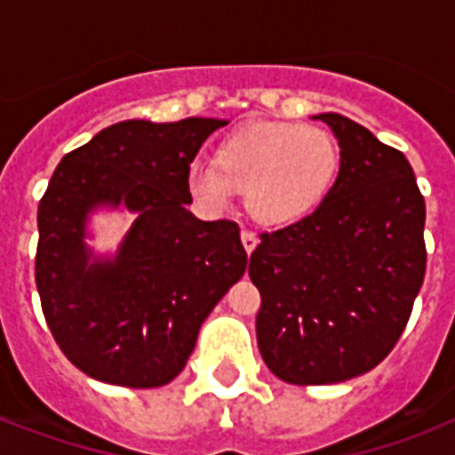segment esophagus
<instances>
[{
	"instance_id": "esophagus-1",
	"label": "esophagus",
	"mask_w": 455,
	"mask_h": 455,
	"mask_svg": "<svg viewBox=\"0 0 455 455\" xmlns=\"http://www.w3.org/2000/svg\"><path fill=\"white\" fill-rule=\"evenodd\" d=\"M241 241H243V248H245V252H248V255H250V252H252V250L257 248V243H259V241H257V235L252 234L250 228H243V231H241Z\"/></svg>"
}]
</instances>
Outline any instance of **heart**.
<instances>
[{
	"mask_svg": "<svg viewBox=\"0 0 455 455\" xmlns=\"http://www.w3.org/2000/svg\"><path fill=\"white\" fill-rule=\"evenodd\" d=\"M339 148L316 124L250 123L221 139L212 163L188 167V191L207 207H227L235 188L264 227L309 217L331 191Z\"/></svg>",
	"mask_w": 455,
	"mask_h": 455,
	"instance_id": "obj_1",
	"label": "heart"
}]
</instances>
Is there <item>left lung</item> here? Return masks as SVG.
<instances>
[{"label":"left lung","mask_w":455,"mask_h":455,"mask_svg":"<svg viewBox=\"0 0 455 455\" xmlns=\"http://www.w3.org/2000/svg\"><path fill=\"white\" fill-rule=\"evenodd\" d=\"M339 174L304 220L259 234L248 274L262 295L257 345L292 385L368 373L402 338L425 278V198L406 156L323 113Z\"/></svg>","instance_id":"left-lung-1"}]
</instances>
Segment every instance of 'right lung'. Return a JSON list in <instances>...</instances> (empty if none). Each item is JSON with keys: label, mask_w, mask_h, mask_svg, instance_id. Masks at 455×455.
Masks as SVG:
<instances>
[{"label": "right lung", "mask_w": 455, "mask_h": 455, "mask_svg": "<svg viewBox=\"0 0 455 455\" xmlns=\"http://www.w3.org/2000/svg\"><path fill=\"white\" fill-rule=\"evenodd\" d=\"M214 117L156 124L124 120L59 163L37 207V281L56 345L89 378L160 387L184 371L207 314L243 276L248 255L231 220L203 221L188 167ZM124 204L138 212L113 263L86 262V212Z\"/></svg>", "instance_id": "add662e5"}]
</instances>
